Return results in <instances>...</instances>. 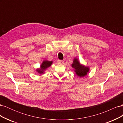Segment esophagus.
I'll return each instance as SVG.
<instances>
[{
	"instance_id": "1",
	"label": "esophagus",
	"mask_w": 123,
	"mask_h": 123,
	"mask_svg": "<svg viewBox=\"0 0 123 123\" xmlns=\"http://www.w3.org/2000/svg\"><path fill=\"white\" fill-rule=\"evenodd\" d=\"M57 62L59 64H61V65H62L64 63V61H62V60H58Z\"/></svg>"
}]
</instances>
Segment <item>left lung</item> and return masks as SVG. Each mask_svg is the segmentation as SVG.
<instances>
[{
  "mask_svg": "<svg viewBox=\"0 0 123 123\" xmlns=\"http://www.w3.org/2000/svg\"><path fill=\"white\" fill-rule=\"evenodd\" d=\"M72 67L74 69V71L78 76L80 77H84L87 74L89 71V68L88 67L80 65L79 60L76 58H74L72 63Z\"/></svg>",
  "mask_w": 123,
  "mask_h": 123,
  "instance_id": "left-lung-1",
  "label": "left lung"
}]
</instances>
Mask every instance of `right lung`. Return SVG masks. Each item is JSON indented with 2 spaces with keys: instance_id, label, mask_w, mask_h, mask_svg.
Wrapping results in <instances>:
<instances>
[{
  "instance_id": "1",
  "label": "right lung",
  "mask_w": 123,
  "mask_h": 123,
  "mask_svg": "<svg viewBox=\"0 0 123 123\" xmlns=\"http://www.w3.org/2000/svg\"><path fill=\"white\" fill-rule=\"evenodd\" d=\"M53 63L52 61H44L42 62V65H40V68L37 69L36 70V71L38 72V73L42 74L44 73V71L46 70L48 67H49Z\"/></svg>"
}]
</instances>
